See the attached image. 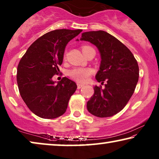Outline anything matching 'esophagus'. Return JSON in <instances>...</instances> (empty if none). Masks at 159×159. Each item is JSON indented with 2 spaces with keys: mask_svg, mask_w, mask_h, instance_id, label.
Returning a JSON list of instances; mask_svg holds the SVG:
<instances>
[{
  "mask_svg": "<svg viewBox=\"0 0 159 159\" xmlns=\"http://www.w3.org/2000/svg\"><path fill=\"white\" fill-rule=\"evenodd\" d=\"M84 85V84H82V83H77V88H78V89H80V88H82V87H83Z\"/></svg>",
  "mask_w": 159,
  "mask_h": 159,
  "instance_id": "obj_1",
  "label": "esophagus"
}]
</instances>
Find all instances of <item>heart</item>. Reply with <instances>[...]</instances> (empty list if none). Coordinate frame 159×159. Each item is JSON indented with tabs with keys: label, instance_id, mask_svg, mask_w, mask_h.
Returning a JSON list of instances; mask_svg holds the SVG:
<instances>
[{
	"label": "heart",
	"instance_id": "b5f03b06",
	"mask_svg": "<svg viewBox=\"0 0 159 159\" xmlns=\"http://www.w3.org/2000/svg\"><path fill=\"white\" fill-rule=\"evenodd\" d=\"M91 48L88 45L82 46V52L85 51L86 49ZM93 74V70L90 68H75L69 71V75L73 79L79 82H87Z\"/></svg>",
	"mask_w": 159,
	"mask_h": 159
}]
</instances>
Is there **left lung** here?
<instances>
[{
  "mask_svg": "<svg viewBox=\"0 0 159 159\" xmlns=\"http://www.w3.org/2000/svg\"><path fill=\"white\" fill-rule=\"evenodd\" d=\"M80 40L98 48L101 61L95 78L101 84L106 82L104 88L94 87L87 108L101 118L114 116L125 108L134 93L139 79L138 61L122 43L105 31L84 32Z\"/></svg>",
  "mask_w": 159,
  "mask_h": 159,
  "instance_id": "1",
  "label": "left lung"
}]
</instances>
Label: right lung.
<instances>
[{
	"label": "right lung",
	"instance_id": "add662e5",
	"mask_svg": "<svg viewBox=\"0 0 159 159\" xmlns=\"http://www.w3.org/2000/svg\"><path fill=\"white\" fill-rule=\"evenodd\" d=\"M82 30H56L34 41L21 58L16 80L21 97L29 109L43 119H55L66 112L77 84L67 77L53 81L61 65L64 50Z\"/></svg>",
	"mask_w": 159,
	"mask_h": 159
}]
</instances>
